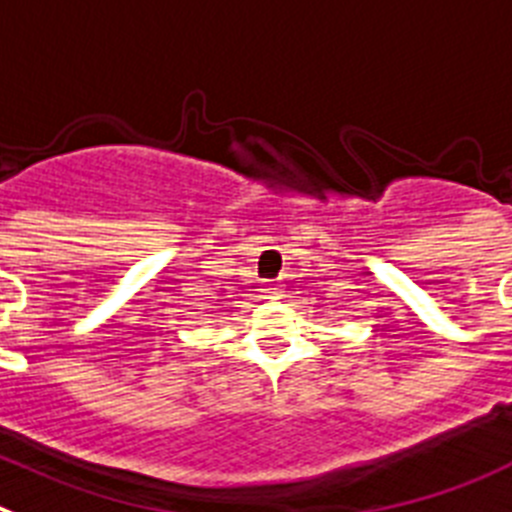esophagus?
<instances>
[{"label":"esophagus","instance_id":"obj_1","mask_svg":"<svg viewBox=\"0 0 512 512\" xmlns=\"http://www.w3.org/2000/svg\"><path fill=\"white\" fill-rule=\"evenodd\" d=\"M268 296L270 299H283V291L281 288H268Z\"/></svg>","mask_w":512,"mask_h":512}]
</instances>
